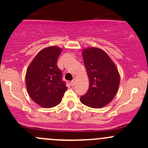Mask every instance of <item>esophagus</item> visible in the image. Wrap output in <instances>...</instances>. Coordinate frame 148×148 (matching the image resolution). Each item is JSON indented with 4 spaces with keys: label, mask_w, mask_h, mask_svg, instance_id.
I'll return each instance as SVG.
<instances>
[{
    "label": "esophagus",
    "mask_w": 148,
    "mask_h": 148,
    "mask_svg": "<svg viewBox=\"0 0 148 148\" xmlns=\"http://www.w3.org/2000/svg\"><path fill=\"white\" fill-rule=\"evenodd\" d=\"M75 82H76V79H73L72 81L70 82V84H71V86H74V85L75 84Z\"/></svg>",
    "instance_id": "1"
}]
</instances>
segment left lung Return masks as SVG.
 Here are the masks:
<instances>
[{
  "mask_svg": "<svg viewBox=\"0 0 148 148\" xmlns=\"http://www.w3.org/2000/svg\"><path fill=\"white\" fill-rule=\"evenodd\" d=\"M82 56L89 85L80 101L92 108L104 107L114 99L118 90L120 80L118 70L107 53L100 49H84Z\"/></svg>",
  "mask_w": 148,
  "mask_h": 148,
  "instance_id": "left-lung-1",
  "label": "left lung"
}]
</instances>
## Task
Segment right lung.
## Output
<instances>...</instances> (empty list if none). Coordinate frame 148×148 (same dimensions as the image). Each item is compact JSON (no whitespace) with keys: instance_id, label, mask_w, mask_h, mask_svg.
Listing matches in <instances>:
<instances>
[{"instance_id":"obj_1","label":"right lung","mask_w":148,"mask_h":148,"mask_svg":"<svg viewBox=\"0 0 148 148\" xmlns=\"http://www.w3.org/2000/svg\"><path fill=\"white\" fill-rule=\"evenodd\" d=\"M62 49L49 46L42 49L28 66L26 84L30 97L44 108H51L62 102L67 87L62 72L57 66Z\"/></svg>"}]
</instances>
